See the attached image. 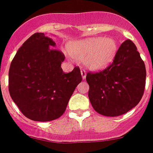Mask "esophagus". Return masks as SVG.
I'll use <instances>...</instances> for the list:
<instances>
[{
  "label": "esophagus",
  "instance_id": "34e87169",
  "mask_svg": "<svg viewBox=\"0 0 153 153\" xmlns=\"http://www.w3.org/2000/svg\"><path fill=\"white\" fill-rule=\"evenodd\" d=\"M81 75H82V79H85V77H86V71H85V70H82V71H81Z\"/></svg>",
  "mask_w": 153,
  "mask_h": 153
}]
</instances>
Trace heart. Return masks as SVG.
Masks as SVG:
<instances>
[{
    "label": "heart",
    "mask_w": 153,
    "mask_h": 153,
    "mask_svg": "<svg viewBox=\"0 0 153 153\" xmlns=\"http://www.w3.org/2000/svg\"><path fill=\"white\" fill-rule=\"evenodd\" d=\"M70 56L77 61H83L91 71L105 69L114 60L118 43L112 37H91L71 42L67 46Z\"/></svg>",
    "instance_id": "b5f03b06"
}]
</instances>
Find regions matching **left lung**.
Wrapping results in <instances>:
<instances>
[{"label": "left lung", "mask_w": 153, "mask_h": 153, "mask_svg": "<svg viewBox=\"0 0 153 153\" xmlns=\"http://www.w3.org/2000/svg\"><path fill=\"white\" fill-rule=\"evenodd\" d=\"M146 67L134 43L126 40L113 63L104 71L88 73V98L94 110L106 116H118L137 105L146 85Z\"/></svg>", "instance_id": "8db88e82"}]
</instances>
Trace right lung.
Listing matches in <instances>:
<instances>
[{"mask_svg":"<svg viewBox=\"0 0 153 153\" xmlns=\"http://www.w3.org/2000/svg\"><path fill=\"white\" fill-rule=\"evenodd\" d=\"M43 33L30 36L19 49L9 71V91L28 119L49 122L62 116L76 87L82 81L78 67L65 74V57Z\"/></svg>","mask_w":153,"mask_h":153,"instance_id":"obj_1","label":"right lung"}]
</instances>
